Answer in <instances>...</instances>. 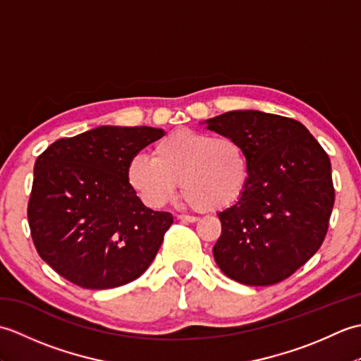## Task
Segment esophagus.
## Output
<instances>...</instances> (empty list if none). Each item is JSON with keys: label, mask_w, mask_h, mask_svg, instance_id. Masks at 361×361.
Returning <instances> with one entry per match:
<instances>
[{"label": "esophagus", "mask_w": 361, "mask_h": 361, "mask_svg": "<svg viewBox=\"0 0 361 361\" xmlns=\"http://www.w3.org/2000/svg\"><path fill=\"white\" fill-rule=\"evenodd\" d=\"M176 219H178L180 221H185V224H195V221L198 220L194 216H176Z\"/></svg>", "instance_id": "esophagus-1"}]
</instances>
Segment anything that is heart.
<instances>
[{"mask_svg":"<svg viewBox=\"0 0 361 361\" xmlns=\"http://www.w3.org/2000/svg\"><path fill=\"white\" fill-rule=\"evenodd\" d=\"M126 175L128 186L152 209L166 204L181 181L189 204L220 211L242 197L248 183V159L234 137L181 128L161 137L153 157H132Z\"/></svg>","mask_w":361,"mask_h":361,"instance_id":"obj_1","label":"heart"}]
</instances>
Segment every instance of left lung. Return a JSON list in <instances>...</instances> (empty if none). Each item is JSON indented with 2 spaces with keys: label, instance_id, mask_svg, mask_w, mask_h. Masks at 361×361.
I'll return each instance as SVG.
<instances>
[{
  "label": "left lung",
  "instance_id": "obj_1",
  "mask_svg": "<svg viewBox=\"0 0 361 361\" xmlns=\"http://www.w3.org/2000/svg\"><path fill=\"white\" fill-rule=\"evenodd\" d=\"M204 124L240 142L248 159L242 197L219 212L214 259L245 286L287 279L326 237L335 202L331 159L301 122L279 114L235 110Z\"/></svg>",
  "mask_w": 361,
  "mask_h": 361
}]
</instances>
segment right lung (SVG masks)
Masks as SVG:
<instances>
[{
  "label": "right lung",
  "instance_id": "obj_1",
  "mask_svg": "<svg viewBox=\"0 0 361 361\" xmlns=\"http://www.w3.org/2000/svg\"><path fill=\"white\" fill-rule=\"evenodd\" d=\"M163 128L101 126L52 142L34 166L27 204L38 255L60 276L91 290L114 288L147 270L173 224L144 206L127 164Z\"/></svg>",
  "mask_w": 361,
  "mask_h": 361
}]
</instances>
